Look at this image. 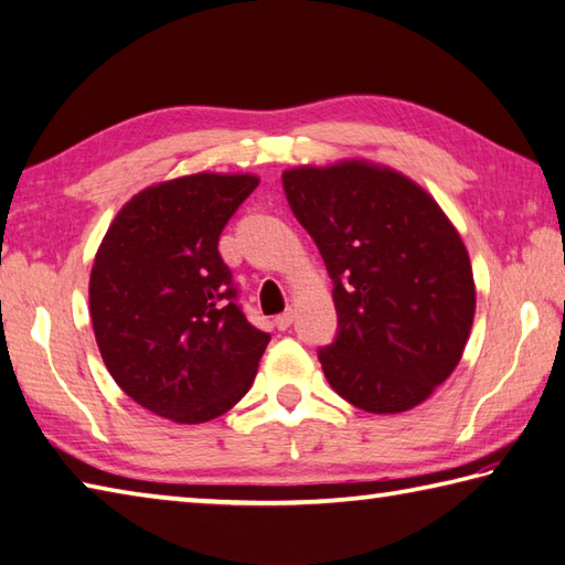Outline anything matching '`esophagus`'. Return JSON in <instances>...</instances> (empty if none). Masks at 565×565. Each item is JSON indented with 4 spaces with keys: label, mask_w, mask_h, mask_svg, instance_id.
Segmentation results:
<instances>
[{
    "label": "esophagus",
    "mask_w": 565,
    "mask_h": 565,
    "mask_svg": "<svg viewBox=\"0 0 565 565\" xmlns=\"http://www.w3.org/2000/svg\"><path fill=\"white\" fill-rule=\"evenodd\" d=\"M292 321H295V312H292V309H285L282 315L275 317V327H278L280 331H285V329H290Z\"/></svg>",
    "instance_id": "1"
}]
</instances>
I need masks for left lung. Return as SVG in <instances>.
<instances>
[{
  "mask_svg": "<svg viewBox=\"0 0 565 565\" xmlns=\"http://www.w3.org/2000/svg\"><path fill=\"white\" fill-rule=\"evenodd\" d=\"M285 198L327 263L339 329L319 363L353 407H417L454 373L476 315L468 250L441 206L363 160L292 168Z\"/></svg>",
  "mask_w": 565,
  "mask_h": 565,
  "instance_id": "obj_1",
  "label": "left lung"
}]
</instances>
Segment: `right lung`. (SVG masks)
<instances>
[{"label": "right lung", "instance_id": "add662e5", "mask_svg": "<svg viewBox=\"0 0 565 565\" xmlns=\"http://www.w3.org/2000/svg\"><path fill=\"white\" fill-rule=\"evenodd\" d=\"M253 175H185L121 206L89 275L92 327L107 371L138 405L210 422L248 393L270 333L246 319L218 236Z\"/></svg>", "mask_w": 565, "mask_h": 565}]
</instances>
